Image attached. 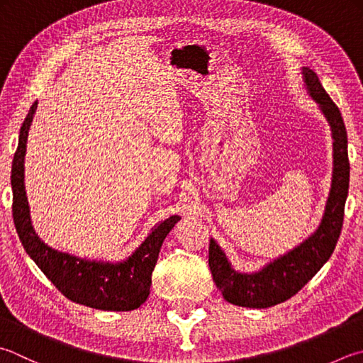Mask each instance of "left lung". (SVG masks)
Returning a JSON list of instances; mask_svg holds the SVG:
<instances>
[{
    "label": "left lung",
    "instance_id": "obj_1",
    "mask_svg": "<svg viewBox=\"0 0 363 363\" xmlns=\"http://www.w3.org/2000/svg\"><path fill=\"white\" fill-rule=\"evenodd\" d=\"M303 77L310 96L318 102L329 121L333 138V175L325 213L318 230L302 245L250 275L232 269L223 250L211 238L208 248L210 272L216 288L232 305L246 308H269L296 296L316 275L320 267L329 261L343 228L345 203L350 188L346 128L340 108L325 93L316 72L303 67Z\"/></svg>",
    "mask_w": 363,
    "mask_h": 363
}]
</instances>
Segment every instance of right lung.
Instances as JSON below:
<instances>
[{"instance_id":"add662e5","label":"right lung","mask_w":363,"mask_h":363,"mask_svg":"<svg viewBox=\"0 0 363 363\" xmlns=\"http://www.w3.org/2000/svg\"><path fill=\"white\" fill-rule=\"evenodd\" d=\"M36 108L38 102H34L20 128L17 152L12 161V216L20 242L55 288L72 302L104 311L139 308L148 298L152 273L164 238L180 218L175 215L160 223L133 256L118 264L85 261L47 246L33 229L25 193L26 140Z\"/></svg>"}]
</instances>
